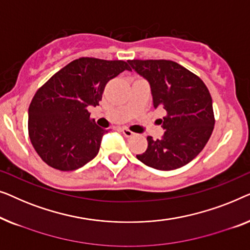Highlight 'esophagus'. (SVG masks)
Here are the masks:
<instances>
[{
    "label": "esophagus",
    "instance_id": "34e87169",
    "mask_svg": "<svg viewBox=\"0 0 250 250\" xmlns=\"http://www.w3.org/2000/svg\"><path fill=\"white\" fill-rule=\"evenodd\" d=\"M121 131H122V133H124L125 137H128V138H129V137H132L133 135H135V132L130 131V130L126 129V128H122Z\"/></svg>",
    "mask_w": 250,
    "mask_h": 250
}]
</instances>
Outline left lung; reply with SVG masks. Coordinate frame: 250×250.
I'll list each match as a JSON object with an SVG mask.
<instances>
[{
  "instance_id": "8db88e82",
  "label": "left lung",
  "mask_w": 250,
  "mask_h": 250,
  "mask_svg": "<svg viewBox=\"0 0 250 250\" xmlns=\"http://www.w3.org/2000/svg\"><path fill=\"white\" fill-rule=\"evenodd\" d=\"M131 68L149 83L154 107L164 108V135L137 159L147 167L171 171L188 164L208 142L214 129L212 97L203 80L170 60H129Z\"/></svg>"
}]
</instances>
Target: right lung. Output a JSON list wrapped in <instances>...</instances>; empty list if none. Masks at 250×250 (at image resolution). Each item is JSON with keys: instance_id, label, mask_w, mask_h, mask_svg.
<instances>
[{"instance_id": "1", "label": "right lung", "mask_w": 250, "mask_h": 250, "mask_svg": "<svg viewBox=\"0 0 250 250\" xmlns=\"http://www.w3.org/2000/svg\"><path fill=\"white\" fill-rule=\"evenodd\" d=\"M125 70V61L80 58L51 77L31 100L28 132L41 159L60 171H73L94 159L107 130L90 119L105 86Z\"/></svg>"}]
</instances>
